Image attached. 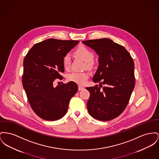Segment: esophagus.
<instances>
[{"instance_id": "1", "label": "esophagus", "mask_w": 159, "mask_h": 159, "mask_svg": "<svg viewBox=\"0 0 159 159\" xmlns=\"http://www.w3.org/2000/svg\"><path fill=\"white\" fill-rule=\"evenodd\" d=\"M84 89V88L82 87V86H79V87H78L79 91H81V90H82V89Z\"/></svg>"}]
</instances>
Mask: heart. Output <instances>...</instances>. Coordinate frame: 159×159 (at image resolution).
I'll return each instance as SVG.
<instances>
[{"label":"heart","mask_w":159,"mask_h":159,"mask_svg":"<svg viewBox=\"0 0 159 159\" xmlns=\"http://www.w3.org/2000/svg\"><path fill=\"white\" fill-rule=\"evenodd\" d=\"M76 54L80 57L86 62V66L87 68H91L92 66V62L94 58L93 53L89 50L87 47L80 46L78 47L75 51ZM71 57L69 54H66L64 56L62 59L63 66L66 70H68L70 66ZM89 78V74L86 72H72L67 75V80L70 82H75L80 85L86 84Z\"/></svg>","instance_id":"obj_1"}]
</instances>
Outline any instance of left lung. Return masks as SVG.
I'll use <instances>...</instances> for the list:
<instances>
[{
  "instance_id": "obj_1",
  "label": "left lung",
  "mask_w": 159,
  "mask_h": 159,
  "mask_svg": "<svg viewBox=\"0 0 159 159\" xmlns=\"http://www.w3.org/2000/svg\"><path fill=\"white\" fill-rule=\"evenodd\" d=\"M99 56V66L93 82L105 86L87 87L90 96L87 102L93 118L107 121L121 115L127 107L135 86L134 62L129 52L108 38L82 41Z\"/></svg>"
}]
</instances>
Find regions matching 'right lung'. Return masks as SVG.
<instances>
[{
	"instance_id": "add662e5",
	"label": "right lung",
	"mask_w": 159,
	"mask_h": 159,
	"mask_svg": "<svg viewBox=\"0 0 159 159\" xmlns=\"http://www.w3.org/2000/svg\"><path fill=\"white\" fill-rule=\"evenodd\" d=\"M79 42L48 39L35 44L24 59L23 86L31 108L43 120L55 121L63 117L78 90L75 82L54 87L53 82L62 79L63 57Z\"/></svg>"
}]
</instances>
